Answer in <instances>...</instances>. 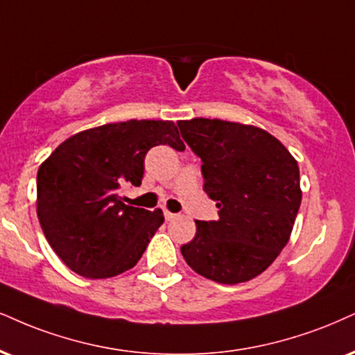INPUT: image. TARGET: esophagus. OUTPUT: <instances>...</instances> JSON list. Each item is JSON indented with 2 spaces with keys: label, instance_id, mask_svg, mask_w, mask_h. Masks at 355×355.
<instances>
[{
  "label": "esophagus",
  "instance_id": "esophagus-1",
  "mask_svg": "<svg viewBox=\"0 0 355 355\" xmlns=\"http://www.w3.org/2000/svg\"><path fill=\"white\" fill-rule=\"evenodd\" d=\"M164 217H166V220H173V218L178 217V214H173V212H169V211H164Z\"/></svg>",
  "mask_w": 355,
  "mask_h": 355
}]
</instances>
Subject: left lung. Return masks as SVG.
<instances>
[{"label": "left lung", "mask_w": 355, "mask_h": 355, "mask_svg": "<svg viewBox=\"0 0 355 355\" xmlns=\"http://www.w3.org/2000/svg\"><path fill=\"white\" fill-rule=\"evenodd\" d=\"M202 159L204 191L218 218L196 220V237L181 247L186 263L222 284L248 282L277 260L290 240L303 192L298 161L268 131L218 118L179 120Z\"/></svg>", "instance_id": "1"}]
</instances>
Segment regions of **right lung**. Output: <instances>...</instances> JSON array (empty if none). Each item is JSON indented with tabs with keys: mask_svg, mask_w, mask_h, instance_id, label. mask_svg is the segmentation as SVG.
<instances>
[{
	"mask_svg": "<svg viewBox=\"0 0 355 355\" xmlns=\"http://www.w3.org/2000/svg\"><path fill=\"white\" fill-rule=\"evenodd\" d=\"M157 144L186 148L173 121L108 123L72 135L39 166V224L80 277L112 278L133 268L164 222L161 209L126 205L120 196L123 186L141 184L144 156Z\"/></svg>",
	"mask_w": 355,
	"mask_h": 355,
	"instance_id": "obj_1",
	"label": "right lung"
}]
</instances>
